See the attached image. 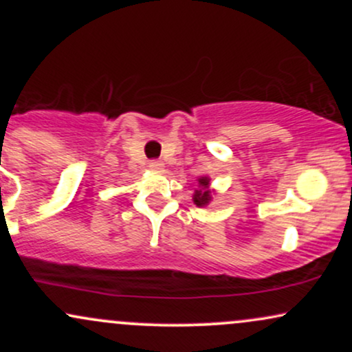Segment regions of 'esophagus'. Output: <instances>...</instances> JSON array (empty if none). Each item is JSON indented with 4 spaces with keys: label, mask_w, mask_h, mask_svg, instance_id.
<instances>
[{
    "label": "esophagus",
    "mask_w": 352,
    "mask_h": 352,
    "mask_svg": "<svg viewBox=\"0 0 352 352\" xmlns=\"http://www.w3.org/2000/svg\"><path fill=\"white\" fill-rule=\"evenodd\" d=\"M148 167H151V170H153V172L164 170V164L160 162V160H152V162H148Z\"/></svg>",
    "instance_id": "esophagus-1"
}]
</instances>
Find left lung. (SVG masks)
I'll return each mask as SVG.
<instances>
[{
  "label": "left lung",
  "instance_id": "1",
  "mask_svg": "<svg viewBox=\"0 0 352 352\" xmlns=\"http://www.w3.org/2000/svg\"><path fill=\"white\" fill-rule=\"evenodd\" d=\"M210 177L208 175H201L197 179V190L195 193H193V204L197 205V207H207L210 201L213 200V195H215V190L210 187Z\"/></svg>",
  "mask_w": 352,
  "mask_h": 352
}]
</instances>
